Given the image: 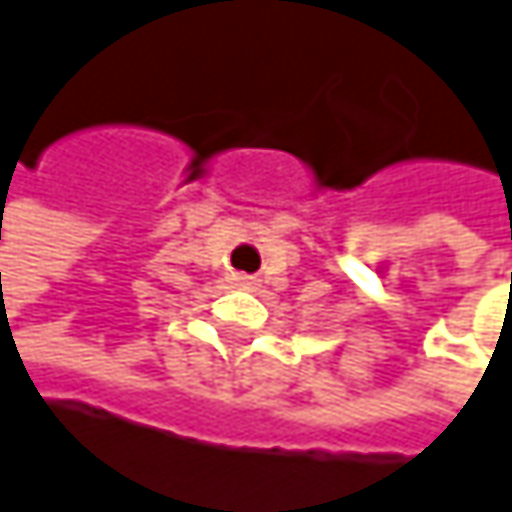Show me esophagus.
Wrapping results in <instances>:
<instances>
[{
  "mask_svg": "<svg viewBox=\"0 0 512 512\" xmlns=\"http://www.w3.org/2000/svg\"><path fill=\"white\" fill-rule=\"evenodd\" d=\"M234 284H237V287H252L255 278H252V275H234Z\"/></svg>",
  "mask_w": 512,
  "mask_h": 512,
  "instance_id": "esophagus-1",
  "label": "esophagus"
}]
</instances>
